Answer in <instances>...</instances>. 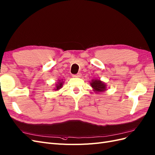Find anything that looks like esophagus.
<instances>
[{
	"label": "esophagus",
	"mask_w": 155,
	"mask_h": 155,
	"mask_svg": "<svg viewBox=\"0 0 155 155\" xmlns=\"http://www.w3.org/2000/svg\"><path fill=\"white\" fill-rule=\"evenodd\" d=\"M81 73H78L77 74H74L73 75V77H74V78H81Z\"/></svg>",
	"instance_id": "34e87169"
}]
</instances>
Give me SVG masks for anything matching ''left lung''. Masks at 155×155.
I'll use <instances>...</instances> for the list:
<instances>
[{"label":"left lung","instance_id":"obj_1","mask_svg":"<svg viewBox=\"0 0 155 155\" xmlns=\"http://www.w3.org/2000/svg\"><path fill=\"white\" fill-rule=\"evenodd\" d=\"M90 86H91L93 91L97 94L103 93L107 90V85L103 81H101L100 79H92L90 82Z\"/></svg>","mask_w":155,"mask_h":155}]
</instances>
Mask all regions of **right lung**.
I'll use <instances>...</instances> for the list:
<instances>
[{"mask_svg": "<svg viewBox=\"0 0 155 155\" xmlns=\"http://www.w3.org/2000/svg\"><path fill=\"white\" fill-rule=\"evenodd\" d=\"M64 81H63V79H58V82H57V83H56L55 84V87H54V90L55 91H58L59 90H60L61 87H62L63 85H64Z\"/></svg>", "mask_w": 155, "mask_h": 155, "instance_id": "right-lung-1", "label": "right lung"}]
</instances>
